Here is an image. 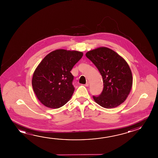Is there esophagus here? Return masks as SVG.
Segmentation results:
<instances>
[{
	"label": "esophagus",
	"instance_id": "esophagus-1",
	"mask_svg": "<svg viewBox=\"0 0 158 158\" xmlns=\"http://www.w3.org/2000/svg\"><path fill=\"white\" fill-rule=\"evenodd\" d=\"M89 82H87L84 85L85 86H89Z\"/></svg>",
	"mask_w": 158,
	"mask_h": 158
}]
</instances>
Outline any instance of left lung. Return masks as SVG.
I'll return each instance as SVG.
<instances>
[{
    "label": "left lung",
    "instance_id": "obj_1",
    "mask_svg": "<svg viewBox=\"0 0 158 158\" xmlns=\"http://www.w3.org/2000/svg\"><path fill=\"white\" fill-rule=\"evenodd\" d=\"M86 56L93 63L102 77L104 89L94 100L106 109L116 107L124 102L131 90L133 78L127 62L112 49L100 47L88 51Z\"/></svg>",
    "mask_w": 158,
    "mask_h": 158
}]
</instances>
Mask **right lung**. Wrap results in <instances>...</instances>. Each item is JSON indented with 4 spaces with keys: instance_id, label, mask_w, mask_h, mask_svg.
Segmentation results:
<instances>
[{
    "instance_id": "add662e5",
    "label": "right lung",
    "mask_w": 158,
    "mask_h": 158,
    "mask_svg": "<svg viewBox=\"0 0 158 158\" xmlns=\"http://www.w3.org/2000/svg\"><path fill=\"white\" fill-rule=\"evenodd\" d=\"M83 56V52L60 49L42 60L34 72L32 86L44 105L58 109L70 100L75 89L70 71Z\"/></svg>"
}]
</instances>
